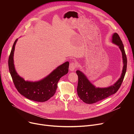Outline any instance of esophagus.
Masks as SVG:
<instances>
[{"label": "esophagus", "instance_id": "obj_1", "mask_svg": "<svg viewBox=\"0 0 134 134\" xmlns=\"http://www.w3.org/2000/svg\"><path fill=\"white\" fill-rule=\"evenodd\" d=\"M77 67V63L75 62H72L69 65V69L71 71H73Z\"/></svg>", "mask_w": 134, "mask_h": 134}]
</instances>
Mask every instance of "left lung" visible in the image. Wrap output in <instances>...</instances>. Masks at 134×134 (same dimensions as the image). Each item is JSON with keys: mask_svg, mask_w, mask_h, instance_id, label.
Returning a JSON list of instances; mask_svg holds the SVG:
<instances>
[{"mask_svg": "<svg viewBox=\"0 0 134 134\" xmlns=\"http://www.w3.org/2000/svg\"><path fill=\"white\" fill-rule=\"evenodd\" d=\"M112 42L118 45L122 53L123 60V68L122 73L118 81L114 84L107 88H96L88 80L85 75L80 71H76L78 76V83L77 86V93L80 99L87 104H93L105 99L112 94L117 92L123 81L127 67V58L124 51L122 41L117 33H115L112 36Z\"/></svg>", "mask_w": 134, "mask_h": 134, "instance_id": "obj_1", "label": "left lung"}]
</instances>
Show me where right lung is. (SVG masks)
<instances>
[{
  "mask_svg": "<svg viewBox=\"0 0 134 134\" xmlns=\"http://www.w3.org/2000/svg\"><path fill=\"white\" fill-rule=\"evenodd\" d=\"M17 41V39L14 42L8 61L9 71L14 85L19 93L27 99L38 102H46L54 95L60 79L68 73L69 62L63 63L39 81H26L18 75L14 67L13 57Z\"/></svg>",
  "mask_w": 134,
  "mask_h": 134,
  "instance_id": "add662e5",
  "label": "right lung"
}]
</instances>
